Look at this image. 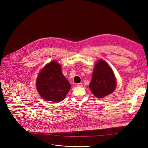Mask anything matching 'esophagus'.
<instances>
[{
    "mask_svg": "<svg viewBox=\"0 0 148 148\" xmlns=\"http://www.w3.org/2000/svg\"><path fill=\"white\" fill-rule=\"evenodd\" d=\"M77 86H79V87H82V83L77 84Z\"/></svg>",
    "mask_w": 148,
    "mask_h": 148,
    "instance_id": "1",
    "label": "esophagus"
}]
</instances>
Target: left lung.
I'll return each mask as SVG.
<instances>
[{"instance_id": "obj_1", "label": "left lung", "mask_w": 148, "mask_h": 148, "mask_svg": "<svg viewBox=\"0 0 148 148\" xmlns=\"http://www.w3.org/2000/svg\"><path fill=\"white\" fill-rule=\"evenodd\" d=\"M89 87L97 98H103L115 90L116 79L114 74L105 60L100 59L95 65Z\"/></svg>"}]
</instances>
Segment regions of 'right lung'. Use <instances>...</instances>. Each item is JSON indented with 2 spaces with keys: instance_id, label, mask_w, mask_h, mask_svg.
Instances as JSON below:
<instances>
[{
  "instance_id": "right-lung-1",
  "label": "right lung",
  "mask_w": 148,
  "mask_h": 148,
  "mask_svg": "<svg viewBox=\"0 0 148 148\" xmlns=\"http://www.w3.org/2000/svg\"><path fill=\"white\" fill-rule=\"evenodd\" d=\"M61 69L58 62L53 60L46 64L38 74L36 89L46 101L57 103L62 101L71 87Z\"/></svg>"
}]
</instances>
